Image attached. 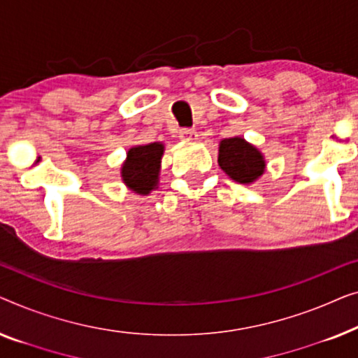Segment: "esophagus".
<instances>
[{"label": "esophagus", "mask_w": 358, "mask_h": 358, "mask_svg": "<svg viewBox=\"0 0 358 358\" xmlns=\"http://www.w3.org/2000/svg\"><path fill=\"white\" fill-rule=\"evenodd\" d=\"M180 138L183 141H189V143H194V141H198V133H196L194 129L185 128V129L180 131Z\"/></svg>", "instance_id": "1"}]
</instances>
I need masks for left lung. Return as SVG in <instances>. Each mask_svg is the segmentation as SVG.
<instances>
[{
    "label": "left lung",
    "instance_id": "left-lung-1",
    "mask_svg": "<svg viewBox=\"0 0 358 358\" xmlns=\"http://www.w3.org/2000/svg\"><path fill=\"white\" fill-rule=\"evenodd\" d=\"M217 162L220 169L240 185L255 183L266 170L263 152L241 136L220 141Z\"/></svg>",
    "mask_w": 358,
    "mask_h": 358
}]
</instances>
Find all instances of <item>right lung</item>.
Returning a JSON list of instances; mask_svg holds the SVG:
<instances>
[{
    "label": "right lung",
    "mask_w": 358,
    "mask_h": 358,
    "mask_svg": "<svg viewBox=\"0 0 358 358\" xmlns=\"http://www.w3.org/2000/svg\"><path fill=\"white\" fill-rule=\"evenodd\" d=\"M165 145L150 143L128 149L120 175L127 188L139 196H148L159 188Z\"/></svg>",
    "instance_id": "add662e5"
}]
</instances>
